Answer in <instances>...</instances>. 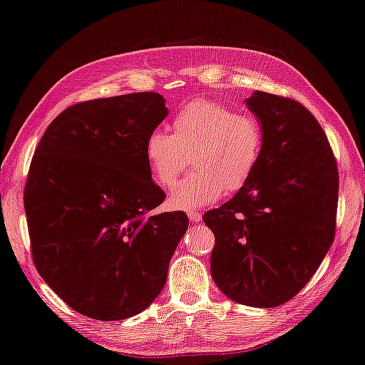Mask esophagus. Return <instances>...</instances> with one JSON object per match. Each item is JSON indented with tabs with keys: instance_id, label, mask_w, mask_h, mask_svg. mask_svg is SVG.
Masks as SVG:
<instances>
[{
	"instance_id": "34e87169",
	"label": "esophagus",
	"mask_w": 365,
	"mask_h": 365,
	"mask_svg": "<svg viewBox=\"0 0 365 365\" xmlns=\"http://www.w3.org/2000/svg\"><path fill=\"white\" fill-rule=\"evenodd\" d=\"M189 219H190L192 222L198 224V222L202 221V215H200V212H198V211H190V212H189Z\"/></svg>"
}]
</instances>
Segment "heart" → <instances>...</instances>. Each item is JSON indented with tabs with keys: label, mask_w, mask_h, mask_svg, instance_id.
Listing matches in <instances>:
<instances>
[{
	"label": "heart",
	"mask_w": 365,
	"mask_h": 365,
	"mask_svg": "<svg viewBox=\"0 0 365 365\" xmlns=\"http://www.w3.org/2000/svg\"><path fill=\"white\" fill-rule=\"evenodd\" d=\"M264 149L262 123L251 113H237L225 103L195 100L173 119V135L153 130L144 141V157L153 180L170 187L181 175L187 154L197 171L171 190L168 203L180 211H197L224 192L250 181Z\"/></svg>",
	"instance_id": "obj_1"
}]
</instances>
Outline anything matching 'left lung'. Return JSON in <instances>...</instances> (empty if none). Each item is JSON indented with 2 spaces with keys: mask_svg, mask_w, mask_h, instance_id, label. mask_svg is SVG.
<instances>
[{
  "mask_svg": "<svg viewBox=\"0 0 365 365\" xmlns=\"http://www.w3.org/2000/svg\"><path fill=\"white\" fill-rule=\"evenodd\" d=\"M246 106L262 123V155L203 221L216 238L219 289L237 304L273 308L304 289L334 242L339 171L324 130L299 101L256 91Z\"/></svg>",
  "mask_w": 365,
  "mask_h": 365,
  "instance_id": "8db88e82",
  "label": "left lung"
}]
</instances>
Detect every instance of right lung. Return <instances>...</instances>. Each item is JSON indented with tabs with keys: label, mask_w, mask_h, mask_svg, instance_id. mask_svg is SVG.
Listing matches in <instances>:
<instances>
[{
	"label": "right lung",
	"mask_w": 365,
	"mask_h": 365,
	"mask_svg": "<svg viewBox=\"0 0 365 365\" xmlns=\"http://www.w3.org/2000/svg\"><path fill=\"white\" fill-rule=\"evenodd\" d=\"M168 115L155 92L82 101L55 118L31 159L24 205L33 262L73 310L127 319L153 304L189 227L160 212L144 141Z\"/></svg>",
	"instance_id": "obj_1"
}]
</instances>
